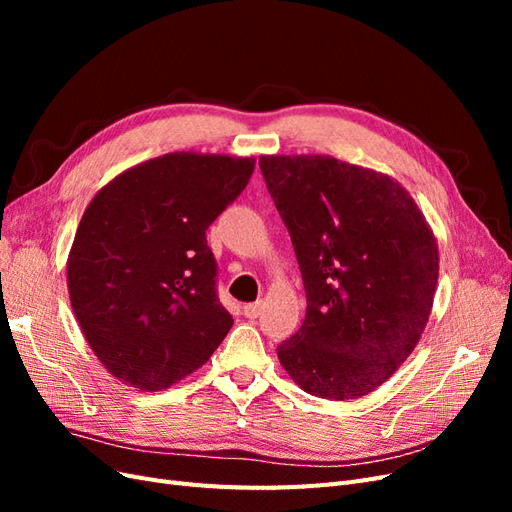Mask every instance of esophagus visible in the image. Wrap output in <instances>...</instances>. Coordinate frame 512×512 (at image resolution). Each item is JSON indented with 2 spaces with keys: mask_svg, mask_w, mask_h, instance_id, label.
<instances>
[{
  "mask_svg": "<svg viewBox=\"0 0 512 512\" xmlns=\"http://www.w3.org/2000/svg\"><path fill=\"white\" fill-rule=\"evenodd\" d=\"M260 312H262V301L247 303V305L243 307V314H245L247 318H258V316H260Z\"/></svg>",
  "mask_w": 512,
  "mask_h": 512,
  "instance_id": "esophagus-1",
  "label": "esophagus"
}]
</instances>
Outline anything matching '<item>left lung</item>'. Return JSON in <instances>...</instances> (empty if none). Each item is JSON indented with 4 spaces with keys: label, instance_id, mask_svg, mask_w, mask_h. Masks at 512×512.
I'll return each mask as SVG.
<instances>
[{
    "label": "left lung",
    "instance_id": "obj_1",
    "mask_svg": "<svg viewBox=\"0 0 512 512\" xmlns=\"http://www.w3.org/2000/svg\"><path fill=\"white\" fill-rule=\"evenodd\" d=\"M303 275L301 329L277 359L309 395L376 391L421 339L438 288V241L397 179L333 156H260Z\"/></svg>",
    "mask_w": 512,
    "mask_h": 512
}]
</instances>
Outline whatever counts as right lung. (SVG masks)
Masks as SVG:
<instances>
[{
    "mask_svg": "<svg viewBox=\"0 0 512 512\" xmlns=\"http://www.w3.org/2000/svg\"><path fill=\"white\" fill-rule=\"evenodd\" d=\"M254 158L175 151L108 181L87 205L66 273L76 322L104 369L162 391L203 367L232 327L205 232Z\"/></svg>",
    "mask_w": 512,
    "mask_h": 512,
    "instance_id": "1",
    "label": "right lung"
}]
</instances>
